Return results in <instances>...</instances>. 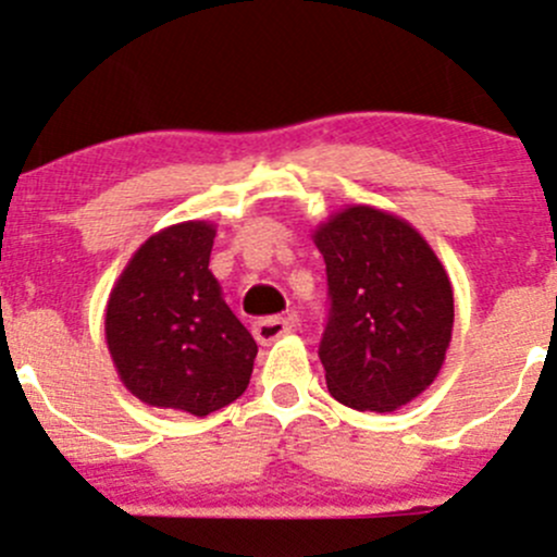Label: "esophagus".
I'll use <instances>...</instances> for the list:
<instances>
[{
	"instance_id": "34e87169",
	"label": "esophagus",
	"mask_w": 557,
	"mask_h": 557,
	"mask_svg": "<svg viewBox=\"0 0 557 557\" xmlns=\"http://www.w3.org/2000/svg\"><path fill=\"white\" fill-rule=\"evenodd\" d=\"M290 331H294V318H263L259 323H253L256 342L263 344V347H269V344L277 342Z\"/></svg>"
}]
</instances>
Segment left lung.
Segmentation results:
<instances>
[{
	"label": "left lung",
	"mask_w": 557,
	"mask_h": 557,
	"mask_svg": "<svg viewBox=\"0 0 557 557\" xmlns=\"http://www.w3.org/2000/svg\"><path fill=\"white\" fill-rule=\"evenodd\" d=\"M331 318L320 360L327 392L355 411L389 413L441 373L454 333V288L406 219L347 205L314 226Z\"/></svg>",
	"instance_id": "8db88e82"
}]
</instances>
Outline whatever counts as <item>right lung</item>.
Masks as SVG:
<instances>
[{
    "label": "right lung",
    "instance_id": "1",
    "mask_svg": "<svg viewBox=\"0 0 557 557\" xmlns=\"http://www.w3.org/2000/svg\"><path fill=\"white\" fill-rule=\"evenodd\" d=\"M213 221H181L131 256L107 301V347L151 408L208 417L248 389L259 347L210 272Z\"/></svg>",
    "mask_w": 557,
    "mask_h": 557
}]
</instances>
